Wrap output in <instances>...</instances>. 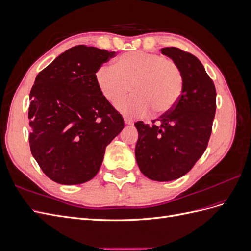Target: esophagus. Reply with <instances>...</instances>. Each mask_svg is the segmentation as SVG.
<instances>
[{
    "label": "esophagus",
    "instance_id": "obj_1",
    "mask_svg": "<svg viewBox=\"0 0 251 251\" xmlns=\"http://www.w3.org/2000/svg\"><path fill=\"white\" fill-rule=\"evenodd\" d=\"M125 124L127 126H131V125H133V120L128 117H125Z\"/></svg>",
    "mask_w": 251,
    "mask_h": 251
}]
</instances>
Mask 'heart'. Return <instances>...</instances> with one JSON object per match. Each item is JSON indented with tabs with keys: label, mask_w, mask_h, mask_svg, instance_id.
<instances>
[{
	"label": "heart",
	"mask_w": 251,
	"mask_h": 251,
	"mask_svg": "<svg viewBox=\"0 0 251 251\" xmlns=\"http://www.w3.org/2000/svg\"><path fill=\"white\" fill-rule=\"evenodd\" d=\"M94 78L101 96L118 103L131 90L133 95L117 109L131 117H143L151 109L157 114L172 111L183 93L180 67L158 53L132 51L120 55L112 67L100 66Z\"/></svg>",
	"instance_id": "heart-1"
}]
</instances>
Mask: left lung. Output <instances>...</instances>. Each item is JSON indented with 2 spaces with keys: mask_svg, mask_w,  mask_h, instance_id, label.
<instances>
[{
  "mask_svg": "<svg viewBox=\"0 0 251 251\" xmlns=\"http://www.w3.org/2000/svg\"><path fill=\"white\" fill-rule=\"evenodd\" d=\"M183 73L184 88L178 103L150 126L137 121L136 161L154 181L176 180L192 170L206 150L216 113V88L200 60L176 47L161 49ZM157 120L158 124L154 121Z\"/></svg>",
  "mask_w": 251,
  "mask_h": 251,
  "instance_id": "1",
  "label": "left lung"
}]
</instances>
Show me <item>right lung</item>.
Returning <instances> with one entry per match:
<instances>
[{
    "mask_svg": "<svg viewBox=\"0 0 251 251\" xmlns=\"http://www.w3.org/2000/svg\"><path fill=\"white\" fill-rule=\"evenodd\" d=\"M114 56L115 52L78 45L37 74L30 91V150L56 183L94 178L105 148L123 131V116L101 96L94 78Z\"/></svg>",
    "mask_w": 251,
    "mask_h": 251,
    "instance_id": "add662e5",
    "label": "right lung"
}]
</instances>
